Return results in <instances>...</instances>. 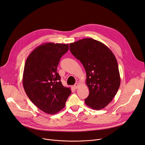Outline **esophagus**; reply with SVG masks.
<instances>
[{
    "instance_id": "1",
    "label": "esophagus",
    "mask_w": 145,
    "mask_h": 145,
    "mask_svg": "<svg viewBox=\"0 0 145 145\" xmlns=\"http://www.w3.org/2000/svg\"><path fill=\"white\" fill-rule=\"evenodd\" d=\"M79 87V84H78V83H75L74 85V88L75 89H77V88H78V87Z\"/></svg>"
}]
</instances>
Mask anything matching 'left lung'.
<instances>
[{"instance_id": "obj_1", "label": "left lung", "mask_w": 145, "mask_h": 145, "mask_svg": "<svg viewBox=\"0 0 145 145\" xmlns=\"http://www.w3.org/2000/svg\"><path fill=\"white\" fill-rule=\"evenodd\" d=\"M73 56L83 65L87 75L89 95L87 106L101 110L112 101L120 84L118 64L114 55L104 44L84 38L70 44Z\"/></svg>"}]
</instances>
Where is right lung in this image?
Returning <instances> with one entry per match:
<instances>
[{"label":"right lung","instance_id":"add662e5","mask_svg":"<svg viewBox=\"0 0 145 145\" xmlns=\"http://www.w3.org/2000/svg\"><path fill=\"white\" fill-rule=\"evenodd\" d=\"M68 44L47 42L37 47L27 58L23 74V86L31 101L48 114L63 109L71 93L60 81L57 66L68 50Z\"/></svg>","mask_w":145,"mask_h":145}]
</instances>
